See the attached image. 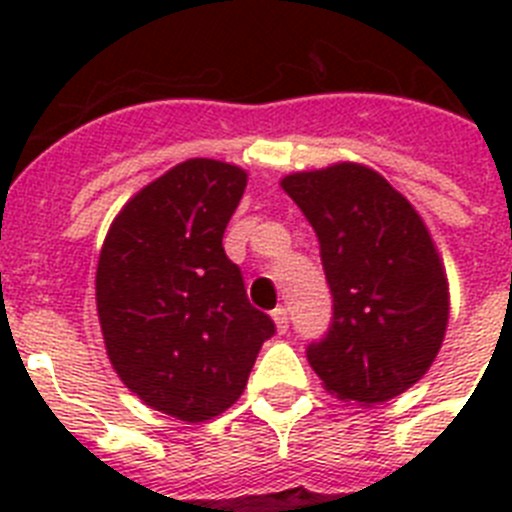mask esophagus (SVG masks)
I'll list each match as a JSON object with an SVG mask.
<instances>
[{
    "instance_id": "1",
    "label": "esophagus",
    "mask_w": 512,
    "mask_h": 512,
    "mask_svg": "<svg viewBox=\"0 0 512 512\" xmlns=\"http://www.w3.org/2000/svg\"><path fill=\"white\" fill-rule=\"evenodd\" d=\"M271 318H274V325H277L279 333H287V330H289V312H287V307H277V310L271 312Z\"/></svg>"
}]
</instances>
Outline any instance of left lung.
<instances>
[{
	"label": "left lung",
	"mask_w": 512,
	"mask_h": 512,
	"mask_svg": "<svg viewBox=\"0 0 512 512\" xmlns=\"http://www.w3.org/2000/svg\"><path fill=\"white\" fill-rule=\"evenodd\" d=\"M320 241L333 320L307 361L325 390L379 405L413 387L449 323V284L431 233L377 171L336 164L282 179Z\"/></svg>",
	"instance_id": "1"
}]
</instances>
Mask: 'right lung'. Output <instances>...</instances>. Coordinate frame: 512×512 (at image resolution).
<instances>
[{
  "mask_svg": "<svg viewBox=\"0 0 512 512\" xmlns=\"http://www.w3.org/2000/svg\"><path fill=\"white\" fill-rule=\"evenodd\" d=\"M243 189L238 166L189 158L122 207L99 253L97 312L115 372L187 423L225 413L277 333L223 248Z\"/></svg>",
  "mask_w": 512,
  "mask_h": 512,
  "instance_id": "obj_1",
  "label": "right lung"
}]
</instances>
